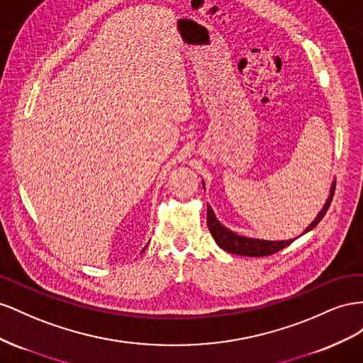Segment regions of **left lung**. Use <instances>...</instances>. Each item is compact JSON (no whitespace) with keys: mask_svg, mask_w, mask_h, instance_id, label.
<instances>
[{"mask_svg":"<svg viewBox=\"0 0 363 363\" xmlns=\"http://www.w3.org/2000/svg\"><path fill=\"white\" fill-rule=\"evenodd\" d=\"M202 185H203V182H202ZM203 187H205V185H203ZM333 193H335V182H333V185H331L328 199H327L325 205L323 206V210L318 213L316 219L306 228V231L303 234L308 233L310 230H313V228L320 220H323V217L325 216L328 206L331 203V199H333ZM206 223H208V230L211 231V235L214 237L216 243L219 245L223 251L231 252V254H237V255H243V257L272 255L278 251H281L283 247L289 246L294 242V240H277V242L260 240V239H251V237H243V235L235 234V233L228 230V228H225L219 220L216 219L211 206L206 208Z\"/></svg>","mask_w":363,"mask_h":363,"instance_id":"8db88e82","label":"left lung"}]
</instances>
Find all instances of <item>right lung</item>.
<instances>
[{
  "label": "right lung",
  "mask_w": 363,
  "mask_h": 363,
  "mask_svg": "<svg viewBox=\"0 0 363 363\" xmlns=\"http://www.w3.org/2000/svg\"><path fill=\"white\" fill-rule=\"evenodd\" d=\"M143 251H144V250H143Z\"/></svg>",
  "instance_id": "1"
}]
</instances>
